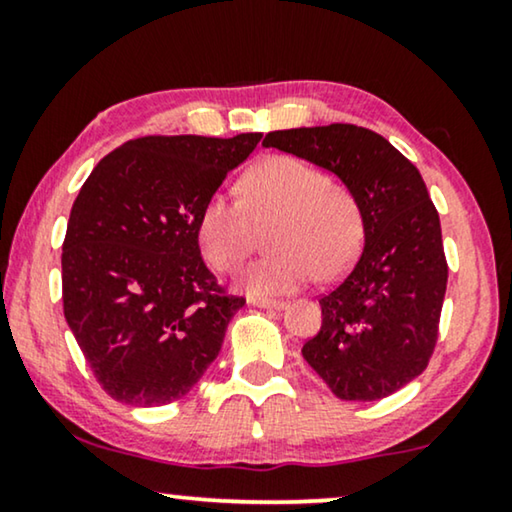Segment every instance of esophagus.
<instances>
[{"instance_id":"1","label":"esophagus","mask_w":512,"mask_h":512,"mask_svg":"<svg viewBox=\"0 0 512 512\" xmlns=\"http://www.w3.org/2000/svg\"><path fill=\"white\" fill-rule=\"evenodd\" d=\"M249 305L263 307V310H284V300H272V298H249Z\"/></svg>"}]
</instances>
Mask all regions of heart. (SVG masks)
Returning a JSON list of instances; mask_svg holds the SVG:
<instances>
[{"label": "heart", "instance_id": "obj_1", "mask_svg": "<svg viewBox=\"0 0 512 512\" xmlns=\"http://www.w3.org/2000/svg\"><path fill=\"white\" fill-rule=\"evenodd\" d=\"M272 254L240 275L249 293H289L317 275L335 277L354 261L363 216L354 193L333 184L319 167L293 156H272L240 181V200L214 193L198 216V244L209 265L233 272L254 247L251 221H268Z\"/></svg>", "mask_w": 512, "mask_h": 512}]
</instances>
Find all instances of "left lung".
Masks as SVG:
<instances>
[{
    "label": "left lung",
    "instance_id": "obj_1",
    "mask_svg": "<svg viewBox=\"0 0 512 512\" xmlns=\"http://www.w3.org/2000/svg\"><path fill=\"white\" fill-rule=\"evenodd\" d=\"M263 146L338 174L361 207L366 244L319 298L303 356L342 401H380L422 375L447 289L440 219L422 174L387 139L352 123L268 132Z\"/></svg>",
    "mask_w": 512,
    "mask_h": 512
}]
</instances>
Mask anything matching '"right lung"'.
I'll return each instance as SVG.
<instances>
[{
	"label": "right lung",
	"mask_w": 512,
	"mask_h": 512,
	"mask_svg": "<svg viewBox=\"0 0 512 512\" xmlns=\"http://www.w3.org/2000/svg\"><path fill=\"white\" fill-rule=\"evenodd\" d=\"M261 137L130 139L81 186L62 242V307L114 401H179L219 356L244 298L202 261L198 216Z\"/></svg>",
	"instance_id": "right-lung-1"
}]
</instances>
